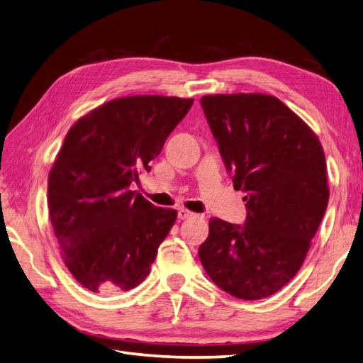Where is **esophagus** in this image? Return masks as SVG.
Returning a JSON list of instances; mask_svg holds the SVG:
<instances>
[{"label": "esophagus", "mask_w": 363, "mask_h": 363, "mask_svg": "<svg viewBox=\"0 0 363 363\" xmlns=\"http://www.w3.org/2000/svg\"><path fill=\"white\" fill-rule=\"evenodd\" d=\"M195 213H191L190 211H187V209H179V212H177V218L179 220H187V218H191L194 217Z\"/></svg>", "instance_id": "esophagus-1"}]
</instances>
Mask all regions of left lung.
<instances>
[{"label":"left lung","instance_id":"obj_1","mask_svg":"<svg viewBox=\"0 0 363 363\" xmlns=\"http://www.w3.org/2000/svg\"><path fill=\"white\" fill-rule=\"evenodd\" d=\"M201 106L234 189L246 191V220L211 218L199 260L229 295L272 296L298 273L326 212L325 151L276 96L209 95Z\"/></svg>","mask_w":363,"mask_h":363}]
</instances>
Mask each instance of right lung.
Here are the masks:
<instances>
[{"label": "right lung", "mask_w": 363, "mask_h": 363, "mask_svg": "<svg viewBox=\"0 0 363 363\" xmlns=\"http://www.w3.org/2000/svg\"><path fill=\"white\" fill-rule=\"evenodd\" d=\"M194 99L126 96L84 115L68 130L48 176V211L67 268L101 295L142 284L177 212L130 184L150 172Z\"/></svg>", "instance_id": "right-lung-1"}]
</instances>
